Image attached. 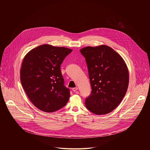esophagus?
Masks as SVG:
<instances>
[{"mask_svg":"<svg viewBox=\"0 0 150 150\" xmlns=\"http://www.w3.org/2000/svg\"><path fill=\"white\" fill-rule=\"evenodd\" d=\"M77 89H78V88H77V87H75V88H73L72 89V90H73V92H76V91H77Z\"/></svg>","mask_w":150,"mask_h":150,"instance_id":"esophagus-1","label":"esophagus"}]
</instances>
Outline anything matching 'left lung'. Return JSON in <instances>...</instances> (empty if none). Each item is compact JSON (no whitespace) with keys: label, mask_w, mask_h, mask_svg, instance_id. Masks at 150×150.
Returning <instances> with one entry per match:
<instances>
[{"label":"left lung","mask_w":150,"mask_h":150,"mask_svg":"<svg viewBox=\"0 0 150 150\" xmlns=\"http://www.w3.org/2000/svg\"><path fill=\"white\" fill-rule=\"evenodd\" d=\"M86 58L92 92L86 99L91 112L102 115L114 110L127 91L129 72L122 58L112 48L102 45L80 50Z\"/></svg>","instance_id":"left-lung-1"}]
</instances>
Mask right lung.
<instances>
[{"instance_id": "1", "label": "right lung", "mask_w": 150, "mask_h": 150, "mask_svg": "<svg viewBox=\"0 0 150 150\" xmlns=\"http://www.w3.org/2000/svg\"><path fill=\"white\" fill-rule=\"evenodd\" d=\"M72 50L43 44L25 57L20 70L22 86L32 103L44 112L64 107L70 96L64 86L61 64Z\"/></svg>"}]
</instances>
